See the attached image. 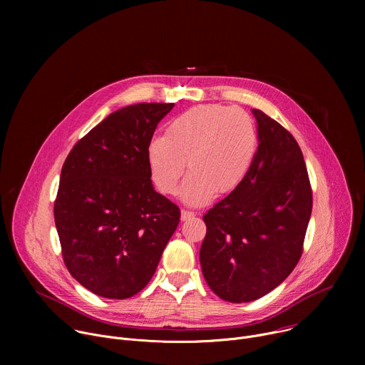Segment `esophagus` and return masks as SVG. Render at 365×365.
<instances>
[{"instance_id": "34e87169", "label": "esophagus", "mask_w": 365, "mask_h": 365, "mask_svg": "<svg viewBox=\"0 0 365 365\" xmlns=\"http://www.w3.org/2000/svg\"><path fill=\"white\" fill-rule=\"evenodd\" d=\"M193 217H195L193 212H189V211H182V212H180V220H182V221H187V220H190V218H193Z\"/></svg>"}]
</instances>
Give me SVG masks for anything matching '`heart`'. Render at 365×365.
I'll return each mask as SVG.
<instances>
[{
    "label": "heart",
    "mask_w": 365,
    "mask_h": 365,
    "mask_svg": "<svg viewBox=\"0 0 365 365\" xmlns=\"http://www.w3.org/2000/svg\"><path fill=\"white\" fill-rule=\"evenodd\" d=\"M257 150L251 115L242 108L207 103L173 118L165 137L147 147L150 178L160 193L175 195L186 170L180 196L186 205L210 203L217 193L235 190L248 175Z\"/></svg>",
    "instance_id": "obj_1"
}]
</instances>
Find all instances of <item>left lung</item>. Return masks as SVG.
I'll use <instances>...</instances> for the list:
<instances>
[{
  "instance_id": "1",
  "label": "left lung",
  "mask_w": 365,
  "mask_h": 365,
  "mask_svg": "<svg viewBox=\"0 0 365 365\" xmlns=\"http://www.w3.org/2000/svg\"><path fill=\"white\" fill-rule=\"evenodd\" d=\"M242 183L203 215L200 267L221 299L244 303L276 289L296 267L312 214V187L294 137L263 111Z\"/></svg>"
}]
</instances>
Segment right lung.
<instances>
[{
	"label": "right lung",
	"mask_w": 365,
	"mask_h": 365,
	"mask_svg": "<svg viewBox=\"0 0 365 365\" xmlns=\"http://www.w3.org/2000/svg\"><path fill=\"white\" fill-rule=\"evenodd\" d=\"M175 103L141 102L93 127L63 163L55 222L69 273L89 292L128 299L145 287L180 211L153 189L147 147Z\"/></svg>",
	"instance_id": "obj_1"
}]
</instances>
